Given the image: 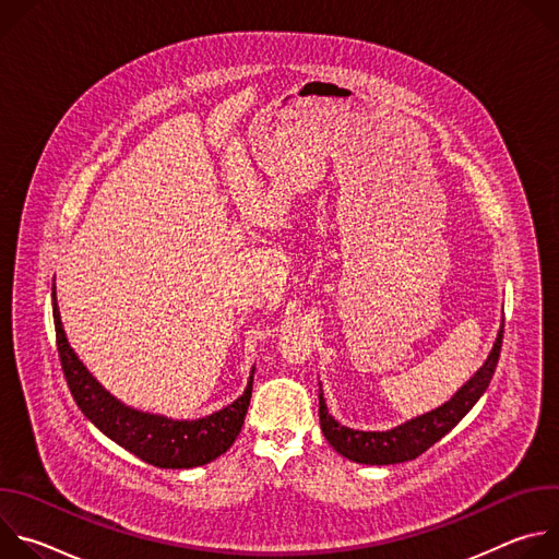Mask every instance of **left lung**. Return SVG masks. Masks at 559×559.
<instances>
[{"label":"left lung","instance_id":"left-lung-1","mask_svg":"<svg viewBox=\"0 0 559 559\" xmlns=\"http://www.w3.org/2000/svg\"><path fill=\"white\" fill-rule=\"evenodd\" d=\"M502 336H504V325L500 328V334L496 338L493 352L489 354L487 362L451 397L449 403H444L436 412L414 418L391 431H354L349 427L338 425L328 414L323 393H321V401H318V416H321V429L328 442L341 455L360 464H397V462L416 460L429 447H433L440 438H444L471 412V407L480 401V395L487 391L496 373L500 349H502Z\"/></svg>","mask_w":559,"mask_h":559}]
</instances>
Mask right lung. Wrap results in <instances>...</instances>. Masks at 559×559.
Instances as JSON below:
<instances>
[{"label":"right lung","mask_w":559,"mask_h":559,"mask_svg":"<svg viewBox=\"0 0 559 559\" xmlns=\"http://www.w3.org/2000/svg\"><path fill=\"white\" fill-rule=\"evenodd\" d=\"M52 318L61 369L76 407L84 412V416L99 431H104L110 440H115L143 462L158 468L201 466L223 455L234 444L236 436L241 433L252 397V376L246 393L212 416L199 420H170L164 416L143 414L121 405L115 395H110L91 376L84 362L74 356L61 328L55 285Z\"/></svg>","instance_id":"add662e5"}]
</instances>
